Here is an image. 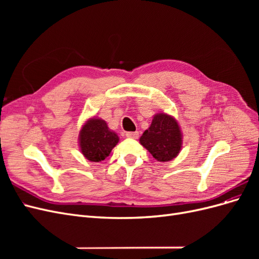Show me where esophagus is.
I'll return each mask as SVG.
<instances>
[{"mask_svg":"<svg viewBox=\"0 0 259 259\" xmlns=\"http://www.w3.org/2000/svg\"><path fill=\"white\" fill-rule=\"evenodd\" d=\"M125 135H126V137H128V138L137 139L139 137V133L138 132H127Z\"/></svg>","mask_w":259,"mask_h":259,"instance_id":"34e87169","label":"esophagus"}]
</instances>
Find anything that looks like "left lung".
I'll return each instance as SVG.
<instances>
[{
    "label": "left lung",
    "mask_w": 259,
    "mask_h": 259,
    "mask_svg": "<svg viewBox=\"0 0 259 259\" xmlns=\"http://www.w3.org/2000/svg\"><path fill=\"white\" fill-rule=\"evenodd\" d=\"M139 142L154 159L168 162L182 150L183 135L176 119L161 112L153 116L150 127L144 132Z\"/></svg>",
    "instance_id": "left-lung-1"
}]
</instances>
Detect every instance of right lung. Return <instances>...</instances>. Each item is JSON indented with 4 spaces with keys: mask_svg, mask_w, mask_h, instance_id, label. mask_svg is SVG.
Instances as JSON below:
<instances>
[{
    "mask_svg": "<svg viewBox=\"0 0 259 259\" xmlns=\"http://www.w3.org/2000/svg\"><path fill=\"white\" fill-rule=\"evenodd\" d=\"M119 143L116 133L109 130L106 121L91 117L80 131L79 145L82 154L92 162H100L110 154Z\"/></svg>",
    "mask_w": 259,
    "mask_h": 259,
    "instance_id": "right-lung-1",
    "label": "right lung"
}]
</instances>
